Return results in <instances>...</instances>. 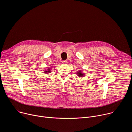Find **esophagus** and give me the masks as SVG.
<instances>
[{
	"label": "esophagus",
	"instance_id": "obj_1",
	"mask_svg": "<svg viewBox=\"0 0 132 132\" xmlns=\"http://www.w3.org/2000/svg\"><path fill=\"white\" fill-rule=\"evenodd\" d=\"M62 62H63V64H67V61H63Z\"/></svg>",
	"mask_w": 132,
	"mask_h": 132
}]
</instances>
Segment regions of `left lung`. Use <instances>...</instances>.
<instances>
[{
  "mask_svg": "<svg viewBox=\"0 0 132 132\" xmlns=\"http://www.w3.org/2000/svg\"><path fill=\"white\" fill-rule=\"evenodd\" d=\"M77 76H78V77H84L85 76V73L83 72H82V71H80V70L77 71Z\"/></svg>",
  "mask_w": 132,
  "mask_h": 132,
  "instance_id": "1",
  "label": "left lung"
}]
</instances>
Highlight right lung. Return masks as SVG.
Returning <instances> with one entry per match:
<instances>
[{"mask_svg": "<svg viewBox=\"0 0 132 132\" xmlns=\"http://www.w3.org/2000/svg\"><path fill=\"white\" fill-rule=\"evenodd\" d=\"M51 69H52V68H48L47 70H44V73H50L51 72Z\"/></svg>", "mask_w": 132, "mask_h": 132, "instance_id": "right-lung-1", "label": "right lung"}]
</instances>
